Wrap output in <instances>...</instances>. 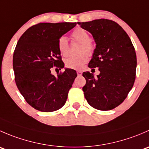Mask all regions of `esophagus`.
Wrapping results in <instances>:
<instances>
[{
  "label": "esophagus",
  "instance_id": "obj_1",
  "mask_svg": "<svg viewBox=\"0 0 149 149\" xmlns=\"http://www.w3.org/2000/svg\"><path fill=\"white\" fill-rule=\"evenodd\" d=\"M76 73H77L78 76H81V74H82V72L81 71V70H77V72H76Z\"/></svg>",
  "mask_w": 149,
  "mask_h": 149
}]
</instances>
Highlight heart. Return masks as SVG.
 Masks as SVG:
<instances>
[{
	"label": "heart",
	"instance_id": "b5f03b06",
	"mask_svg": "<svg viewBox=\"0 0 149 149\" xmlns=\"http://www.w3.org/2000/svg\"><path fill=\"white\" fill-rule=\"evenodd\" d=\"M72 36L75 40L82 43L81 47L80 52L81 54L78 56H72L67 58L65 61V66L71 69L81 68L87 61H88V55L87 54L91 55L94 52V46L90 42L89 34L86 30L81 28H78L73 31ZM58 48L60 53L63 56H68L69 54L68 40L66 36H61L58 41ZM86 52L87 53H85Z\"/></svg>",
	"mask_w": 149,
	"mask_h": 149
}]
</instances>
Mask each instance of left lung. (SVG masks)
Here are the masks:
<instances>
[{"label":"left lung","mask_w":149,"mask_h":149,"mask_svg":"<svg viewBox=\"0 0 149 149\" xmlns=\"http://www.w3.org/2000/svg\"><path fill=\"white\" fill-rule=\"evenodd\" d=\"M81 27L91 33L96 43L88 68H98L94 77L83 73L86 83L83 87L87 102L99 110L114 109L125 100L131 90L137 65L136 54L130 37L116 22L96 19L79 22Z\"/></svg>","instance_id":"1"}]
</instances>
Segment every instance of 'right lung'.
Listing matches in <instances>:
<instances>
[{
  "mask_svg": "<svg viewBox=\"0 0 149 149\" xmlns=\"http://www.w3.org/2000/svg\"><path fill=\"white\" fill-rule=\"evenodd\" d=\"M76 25L40 23L29 28L18 41L13 58L15 81L26 102L37 110L53 112L65 104L77 73L65 68L55 76L51 68H64L58 39Z\"/></svg>",
  "mask_w": 149,
  "mask_h": 149,
  "instance_id": "1",
  "label": "right lung"
}]
</instances>
